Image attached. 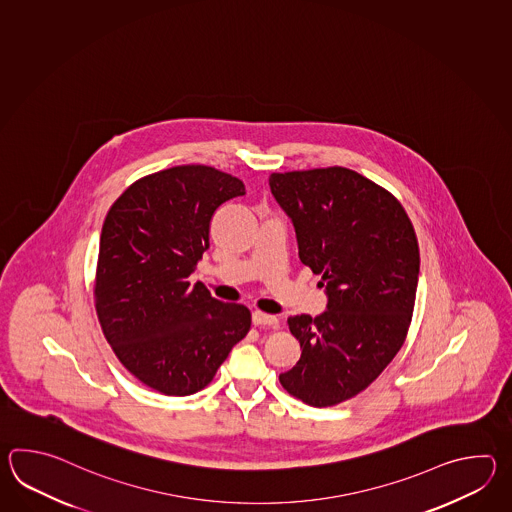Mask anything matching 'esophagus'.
Wrapping results in <instances>:
<instances>
[{
	"instance_id": "obj_1",
	"label": "esophagus",
	"mask_w": 512,
	"mask_h": 512,
	"mask_svg": "<svg viewBox=\"0 0 512 512\" xmlns=\"http://www.w3.org/2000/svg\"><path fill=\"white\" fill-rule=\"evenodd\" d=\"M252 324L254 326H278V318L272 315H265V313H261V311H254L252 313Z\"/></svg>"
}]
</instances>
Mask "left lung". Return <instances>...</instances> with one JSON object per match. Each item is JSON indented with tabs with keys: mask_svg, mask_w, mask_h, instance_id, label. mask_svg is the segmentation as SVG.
Here are the masks:
<instances>
[{
	"mask_svg": "<svg viewBox=\"0 0 512 512\" xmlns=\"http://www.w3.org/2000/svg\"><path fill=\"white\" fill-rule=\"evenodd\" d=\"M269 186L327 296L322 315L287 320L302 355L280 382L309 406H335L403 346L419 282L415 230L390 192L342 166L272 174Z\"/></svg>",
	"mask_w": 512,
	"mask_h": 512,
	"instance_id": "1",
	"label": "left lung"
}]
</instances>
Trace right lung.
Segmentation results:
<instances>
[{
	"label": "right lung",
	"instance_id": "1",
	"mask_svg": "<svg viewBox=\"0 0 512 512\" xmlns=\"http://www.w3.org/2000/svg\"><path fill=\"white\" fill-rule=\"evenodd\" d=\"M245 196L238 177L201 164L142 177L109 208L95 300L124 368L164 395H192L251 329V311L225 304L188 276L210 247V221Z\"/></svg>",
	"mask_w": 512,
	"mask_h": 512
}]
</instances>
